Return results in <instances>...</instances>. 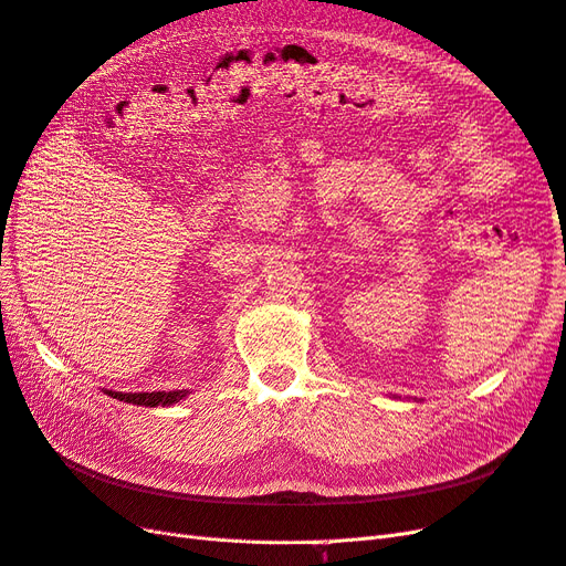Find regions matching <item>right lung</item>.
I'll return each mask as SVG.
<instances>
[{
    "label": "right lung",
    "mask_w": 566,
    "mask_h": 566,
    "mask_svg": "<svg viewBox=\"0 0 566 566\" xmlns=\"http://www.w3.org/2000/svg\"><path fill=\"white\" fill-rule=\"evenodd\" d=\"M108 397L125 401V403H134V406H172L179 403L181 399H186L188 389H177V391H113V389H104Z\"/></svg>",
    "instance_id": "1"
}]
</instances>
